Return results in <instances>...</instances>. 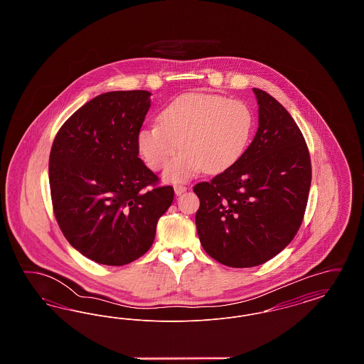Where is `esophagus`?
<instances>
[{
  "mask_svg": "<svg viewBox=\"0 0 364 364\" xmlns=\"http://www.w3.org/2000/svg\"><path fill=\"white\" fill-rule=\"evenodd\" d=\"M173 188L174 192H176V195H181L183 192H186V191H187V187H186V186H180V184H176Z\"/></svg>",
  "mask_w": 364,
  "mask_h": 364,
  "instance_id": "obj_1",
  "label": "esophagus"
}]
</instances>
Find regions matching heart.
<instances>
[{"label": "heart", "mask_w": 364, "mask_h": 364, "mask_svg": "<svg viewBox=\"0 0 364 364\" xmlns=\"http://www.w3.org/2000/svg\"><path fill=\"white\" fill-rule=\"evenodd\" d=\"M158 124L139 131V154L156 172L168 165L180 144L183 151L165 172L166 180L178 183L203 169L215 174L235 166L255 135L257 114L242 100L186 94L161 109Z\"/></svg>", "instance_id": "b5f03b06"}]
</instances>
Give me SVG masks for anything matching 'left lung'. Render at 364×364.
<instances>
[{
	"instance_id": "1",
	"label": "left lung",
	"mask_w": 364,
	"mask_h": 364,
	"mask_svg": "<svg viewBox=\"0 0 364 364\" xmlns=\"http://www.w3.org/2000/svg\"><path fill=\"white\" fill-rule=\"evenodd\" d=\"M254 92L259 127L247 153L193 187L198 236L208 255L229 267L262 264L292 242L311 187L310 151L297 124L266 91Z\"/></svg>"
}]
</instances>
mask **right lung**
Masks as SVG:
<instances>
[{
	"instance_id": "1",
	"label": "right lung",
	"mask_w": 364,
	"mask_h": 364,
	"mask_svg": "<svg viewBox=\"0 0 364 364\" xmlns=\"http://www.w3.org/2000/svg\"><path fill=\"white\" fill-rule=\"evenodd\" d=\"M144 90L105 92L77 109L53 140L49 184L63 235L88 259L122 266L146 254L174 190L139 158L150 109Z\"/></svg>"
}]
</instances>
